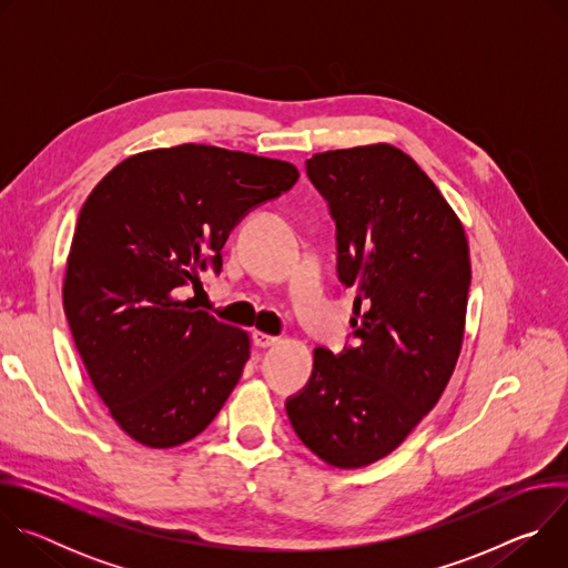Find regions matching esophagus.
<instances>
[{
    "mask_svg": "<svg viewBox=\"0 0 568 568\" xmlns=\"http://www.w3.org/2000/svg\"><path fill=\"white\" fill-rule=\"evenodd\" d=\"M254 344L258 346V348H270V346H276L278 344V337H272V335H267V333H254Z\"/></svg>",
    "mask_w": 568,
    "mask_h": 568,
    "instance_id": "34e87169",
    "label": "esophagus"
}]
</instances>
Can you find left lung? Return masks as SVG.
<instances>
[{"label":"left lung","mask_w":568,"mask_h":568,"mask_svg":"<svg viewBox=\"0 0 568 568\" xmlns=\"http://www.w3.org/2000/svg\"><path fill=\"white\" fill-rule=\"evenodd\" d=\"M307 178L337 222L339 278L355 287V346L314 348L287 404L301 443L357 469L388 456L436 407L456 368L471 281L463 222L390 143L316 152Z\"/></svg>","instance_id":"obj_1"}]
</instances>
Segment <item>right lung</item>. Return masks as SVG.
I'll list each match as a JSON object with an SVG mask.
<instances>
[{
    "instance_id": "add662e5",
    "label": "right lung",
    "mask_w": 568,
    "mask_h": 568,
    "mask_svg": "<svg viewBox=\"0 0 568 568\" xmlns=\"http://www.w3.org/2000/svg\"><path fill=\"white\" fill-rule=\"evenodd\" d=\"M296 180L290 161L182 143L123 159L80 209L62 307L97 393L139 445H184L224 407L250 333L180 292L220 272L235 222Z\"/></svg>"
}]
</instances>
